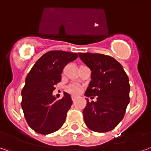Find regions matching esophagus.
<instances>
[{
	"label": "esophagus",
	"instance_id": "esophagus-1",
	"mask_svg": "<svg viewBox=\"0 0 151 151\" xmlns=\"http://www.w3.org/2000/svg\"><path fill=\"white\" fill-rule=\"evenodd\" d=\"M76 98H77V97L76 96V95H72V101H75V100H76Z\"/></svg>",
	"mask_w": 151,
	"mask_h": 151
}]
</instances>
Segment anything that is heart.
I'll list each match as a JSON object with an SVG mask.
<instances>
[{"label": "heart", "instance_id": "heart-1", "mask_svg": "<svg viewBox=\"0 0 151 151\" xmlns=\"http://www.w3.org/2000/svg\"><path fill=\"white\" fill-rule=\"evenodd\" d=\"M66 91L70 94H77L81 91V86L78 84H70L66 87Z\"/></svg>", "mask_w": 151, "mask_h": 151}]
</instances>
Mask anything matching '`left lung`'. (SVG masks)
I'll use <instances>...</instances> for the list:
<instances>
[{"label":"left lung","instance_id":"8db88e82","mask_svg":"<svg viewBox=\"0 0 151 151\" xmlns=\"http://www.w3.org/2000/svg\"><path fill=\"white\" fill-rule=\"evenodd\" d=\"M83 62L91 70V81L85 96H98L97 101L86 99L84 121L96 132L113 130L124 118L130 99V84L122 65L108 55L79 52ZM94 98V97H91Z\"/></svg>","mask_w":151,"mask_h":151}]
</instances>
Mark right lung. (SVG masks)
<instances>
[{
	"label": "right lung",
	"instance_id": "right-lung-1",
	"mask_svg": "<svg viewBox=\"0 0 151 151\" xmlns=\"http://www.w3.org/2000/svg\"><path fill=\"white\" fill-rule=\"evenodd\" d=\"M78 53L52 50L43 54L27 76L21 106L28 125L37 133L48 135L62 127L72 104L69 94L57 100L52 91L61 80L64 68Z\"/></svg>",
	"mask_w": 151,
	"mask_h": 151
}]
</instances>
